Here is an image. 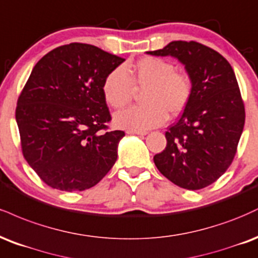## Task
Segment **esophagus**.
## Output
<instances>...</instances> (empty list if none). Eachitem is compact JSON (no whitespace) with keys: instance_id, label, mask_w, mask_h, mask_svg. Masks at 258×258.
Instances as JSON below:
<instances>
[{"instance_id":"obj_1","label":"esophagus","mask_w":258,"mask_h":258,"mask_svg":"<svg viewBox=\"0 0 258 258\" xmlns=\"http://www.w3.org/2000/svg\"><path fill=\"white\" fill-rule=\"evenodd\" d=\"M126 133H128V134H133V135H140V136H144V135H146V134H147L146 132H130V130H126Z\"/></svg>"}]
</instances>
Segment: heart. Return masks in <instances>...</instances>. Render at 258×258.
Masks as SVG:
<instances>
[{"label": "heart", "instance_id": "heart-1", "mask_svg": "<svg viewBox=\"0 0 258 258\" xmlns=\"http://www.w3.org/2000/svg\"><path fill=\"white\" fill-rule=\"evenodd\" d=\"M135 90H144L145 105L117 112L114 124L130 132H146L162 125L168 113L175 117L183 112L192 98L193 83L188 74L175 71L168 60L146 56L126 69L112 70L102 84L106 102L113 108L128 105Z\"/></svg>", "mask_w": 258, "mask_h": 258}]
</instances>
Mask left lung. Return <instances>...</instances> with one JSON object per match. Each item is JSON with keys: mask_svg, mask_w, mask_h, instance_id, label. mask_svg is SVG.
<instances>
[{"mask_svg": "<svg viewBox=\"0 0 258 258\" xmlns=\"http://www.w3.org/2000/svg\"><path fill=\"white\" fill-rule=\"evenodd\" d=\"M147 53L177 57L193 83L189 104L165 132L166 147L153 157L154 164L181 188H204L232 164L244 129L245 107L234 71L219 51L195 41H174Z\"/></svg>", "mask_w": 258, "mask_h": 258, "instance_id": "left-lung-1", "label": "left lung"}]
</instances>
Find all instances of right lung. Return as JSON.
<instances>
[{"label":"right lung","instance_id":"1","mask_svg":"<svg viewBox=\"0 0 258 258\" xmlns=\"http://www.w3.org/2000/svg\"><path fill=\"white\" fill-rule=\"evenodd\" d=\"M124 60L75 42L50 50L33 68L15 119L24 158L51 188L88 189L116 163L125 134L108 128L102 84Z\"/></svg>","mask_w":258,"mask_h":258}]
</instances>
